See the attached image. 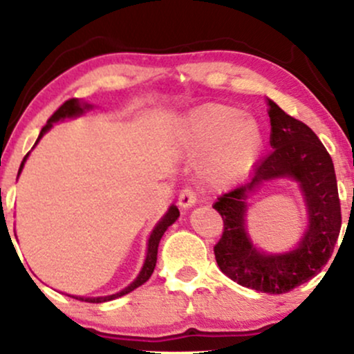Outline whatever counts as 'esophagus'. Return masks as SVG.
<instances>
[{
	"instance_id": "1",
	"label": "esophagus",
	"mask_w": 354,
	"mask_h": 354,
	"mask_svg": "<svg viewBox=\"0 0 354 354\" xmlns=\"http://www.w3.org/2000/svg\"><path fill=\"white\" fill-rule=\"evenodd\" d=\"M196 201H198L196 191H194L193 188L186 186V188H183L180 191V196H178V205H180V208L188 209V208H191V206L196 205Z\"/></svg>"
}]
</instances>
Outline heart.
Wrapping results in <instances>:
<instances>
[{"mask_svg":"<svg viewBox=\"0 0 354 354\" xmlns=\"http://www.w3.org/2000/svg\"><path fill=\"white\" fill-rule=\"evenodd\" d=\"M178 141L191 156H205L203 180L223 189L253 169L263 149V131L258 121L239 108L209 103L181 118Z\"/></svg>","mask_w":354,"mask_h":354,"instance_id":"b5f03b06","label":"heart"}]
</instances>
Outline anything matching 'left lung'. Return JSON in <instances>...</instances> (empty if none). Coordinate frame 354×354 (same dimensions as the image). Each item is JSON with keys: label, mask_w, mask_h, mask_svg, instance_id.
Wrapping results in <instances>:
<instances>
[{"label": "left lung", "mask_w": 354, "mask_h": 354, "mask_svg": "<svg viewBox=\"0 0 354 354\" xmlns=\"http://www.w3.org/2000/svg\"><path fill=\"white\" fill-rule=\"evenodd\" d=\"M271 151L254 166L250 181L218 198L213 208L223 218V234L214 245L219 270L241 286L270 295H283L310 281L331 258L341 230V206L335 166L315 131L286 115L268 100ZM291 177L307 201L310 225L297 250L265 255L245 233L247 198L266 180Z\"/></svg>", "instance_id": "8db88e82"}]
</instances>
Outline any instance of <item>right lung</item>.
Here are the masks:
<instances>
[{
    "mask_svg": "<svg viewBox=\"0 0 354 354\" xmlns=\"http://www.w3.org/2000/svg\"><path fill=\"white\" fill-rule=\"evenodd\" d=\"M91 108V104H86V103H81V101H78L76 98L73 100H68L64 101L61 106L56 109L55 113H53L50 120H48V123L43 126L41 133H39L38 140H36V143H38L39 140H41L44 133L48 131V129L51 128L53 123H58V121L61 120H66V118H75V116H80L83 115L84 109ZM30 154V153H28ZM28 154L24 156L23 163L21 166H19V173H21L23 166H24V161H26ZM18 173V174H19ZM178 216H180V211H178L176 206H169L168 213L165 214L163 218H161V221L158 223L156 226H154L153 233L149 234V239H148V253H146V259H145V265H143V270L140 271V274H138V278L133 281L131 284H129L128 288H124L123 291H120V293L116 295H109V296H100V298H83V296H73V298L80 299V301H88V303H104V301H111V299H116L120 298V296H124L128 293H131L133 290H136L138 286H141V284H145L146 281H148L149 278H151L153 271H154V266H156V258H158V245H160V239L161 236L165 234V231L168 230V226H171L174 221H176Z\"/></svg>",
    "mask_w": 354,
    "mask_h": 354,
    "instance_id": "right-lung-1",
    "label": "right lung"
}]
</instances>
